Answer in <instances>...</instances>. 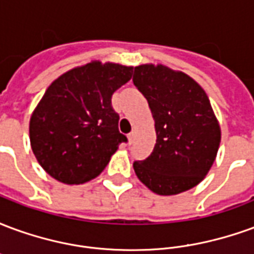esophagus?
Here are the masks:
<instances>
[{
	"label": "esophagus",
	"mask_w": 254,
	"mask_h": 254,
	"mask_svg": "<svg viewBox=\"0 0 254 254\" xmlns=\"http://www.w3.org/2000/svg\"><path fill=\"white\" fill-rule=\"evenodd\" d=\"M127 141H129V144H133V141H134V132H130L127 134Z\"/></svg>",
	"instance_id": "esophagus-1"
}]
</instances>
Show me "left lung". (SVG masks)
I'll return each mask as SVG.
<instances>
[{"label": "left lung", "instance_id": "obj_1", "mask_svg": "<svg viewBox=\"0 0 254 254\" xmlns=\"http://www.w3.org/2000/svg\"><path fill=\"white\" fill-rule=\"evenodd\" d=\"M133 84L148 102L156 132L154 151L133 163L136 176L162 196L194 188L220 144V127L205 91L185 73L152 64L134 67Z\"/></svg>", "mask_w": 254, "mask_h": 254}]
</instances>
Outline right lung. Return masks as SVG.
Listing matches in <instances>:
<instances>
[{
    "label": "right lung",
    "mask_w": 254,
    "mask_h": 254,
    "mask_svg": "<svg viewBox=\"0 0 254 254\" xmlns=\"http://www.w3.org/2000/svg\"><path fill=\"white\" fill-rule=\"evenodd\" d=\"M132 72V66L92 61L53 81L30 121L31 148L47 174L78 185L105 170L127 141L118 130L111 96Z\"/></svg>",
    "instance_id": "1"
}]
</instances>
